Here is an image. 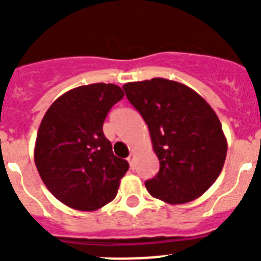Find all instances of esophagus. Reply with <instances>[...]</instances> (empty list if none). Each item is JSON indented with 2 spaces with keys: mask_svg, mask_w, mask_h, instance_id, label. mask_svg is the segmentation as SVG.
Returning a JSON list of instances; mask_svg holds the SVG:
<instances>
[{
  "mask_svg": "<svg viewBox=\"0 0 261 261\" xmlns=\"http://www.w3.org/2000/svg\"><path fill=\"white\" fill-rule=\"evenodd\" d=\"M128 162H129V165H130V167H133V166H135V153L129 154Z\"/></svg>",
  "mask_w": 261,
  "mask_h": 261,
  "instance_id": "34e87169",
  "label": "esophagus"
}]
</instances>
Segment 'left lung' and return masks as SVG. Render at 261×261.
<instances>
[{
    "label": "left lung",
    "mask_w": 261,
    "mask_h": 261,
    "mask_svg": "<svg viewBox=\"0 0 261 261\" xmlns=\"http://www.w3.org/2000/svg\"><path fill=\"white\" fill-rule=\"evenodd\" d=\"M123 89L147 124L159 159L146 190L172 205L200 197L221 174L227 153L213 108L195 90L166 78L129 82Z\"/></svg>",
    "instance_id": "obj_1"
}]
</instances>
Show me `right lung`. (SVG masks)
Instances as JSON below:
<instances>
[{"label": "right lung", "instance_id": "1", "mask_svg": "<svg viewBox=\"0 0 261 261\" xmlns=\"http://www.w3.org/2000/svg\"><path fill=\"white\" fill-rule=\"evenodd\" d=\"M123 96L114 84L75 87L59 96L41 120L36 168L49 192L69 208L96 211L116 197L129 165L114 155L103 123Z\"/></svg>", "mask_w": 261, "mask_h": 261}]
</instances>
